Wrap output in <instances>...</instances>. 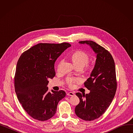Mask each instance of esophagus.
I'll list each match as a JSON object with an SVG mask.
<instances>
[{
	"instance_id": "obj_1",
	"label": "esophagus",
	"mask_w": 133,
	"mask_h": 133,
	"mask_svg": "<svg viewBox=\"0 0 133 133\" xmlns=\"http://www.w3.org/2000/svg\"><path fill=\"white\" fill-rule=\"evenodd\" d=\"M67 95L69 96H73L74 95V93L73 92H68L67 93Z\"/></svg>"
}]
</instances>
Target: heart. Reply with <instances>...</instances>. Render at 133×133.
I'll return each mask as SVG.
<instances>
[{
  "label": "heart",
  "mask_w": 133,
  "mask_h": 133,
  "mask_svg": "<svg viewBox=\"0 0 133 133\" xmlns=\"http://www.w3.org/2000/svg\"><path fill=\"white\" fill-rule=\"evenodd\" d=\"M71 58L74 64L77 67H83V71L87 74L91 73L93 69V65L88 63L89 57V55L81 50H78L74 51L71 54ZM62 62L61 60L58 67V69L59 70L60 65ZM79 79L76 78L67 77L66 79V84L69 88H73L75 83L78 82Z\"/></svg>",
  "instance_id": "1"
}]
</instances>
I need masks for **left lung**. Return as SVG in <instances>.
<instances>
[{
	"label": "left lung",
	"mask_w": 133,
	"mask_h": 133,
	"mask_svg": "<svg viewBox=\"0 0 133 133\" xmlns=\"http://www.w3.org/2000/svg\"><path fill=\"white\" fill-rule=\"evenodd\" d=\"M79 43L91 47L96 54V59L90 76L84 83L90 93H76L80 102L75 112L81 119L92 121L104 113L115 96L117 88L115 62L109 52L95 42L85 40Z\"/></svg>",
	"instance_id": "obj_1"
}]
</instances>
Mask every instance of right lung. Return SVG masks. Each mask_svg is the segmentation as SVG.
Listing matches in <instances>:
<instances>
[{
    "label": "right lung",
    "mask_w": 133,
    "mask_h": 133,
    "mask_svg": "<svg viewBox=\"0 0 133 133\" xmlns=\"http://www.w3.org/2000/svg\"><path fill=\"white\" fill-rule=\"evenodd\" d=\"M71 46L40 43L25 51L20 57L15 75V88L19 102L34 119L44 121L55 114L59 101L66 96L62 90L48 92V79L55 75L54 63Z\"/></svg>",
    "instance_id": "obj_1"
}]
</instances>
